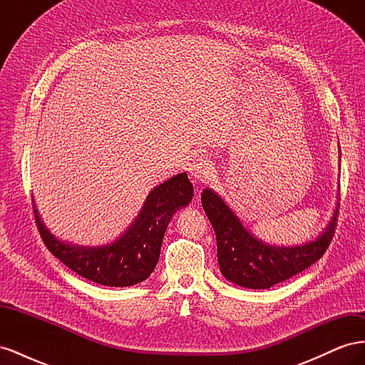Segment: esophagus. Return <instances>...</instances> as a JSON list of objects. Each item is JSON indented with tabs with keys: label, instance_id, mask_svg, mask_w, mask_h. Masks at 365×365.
Wrapping results in <instances>:
<instances>
[{
	"label": "esophagus",
	"instance_id": "obj_1",
	"mask_svg": "<svg viewBox=\"0 0 365 365\" xmlns=\"http://www.w3.org/2000/svg\"><path fill=\"white\" fill-rule=\"evenodd\" d=\"M189 172L192 175V178L195 181H200V182H207L210 178L213 176V164L210 163L208 160H204V158H197L195 160L190 168H189Z\"/></svg>",
	"mask_w": 365,
	"mask_h": 365
}]
</instances>
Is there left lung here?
Here are the masks:
<instances>
[{
	"label": "left lung",
	"mask_w": 365,
	"mask_h": 365,
	"mask_svg": "<svg viewBox=\"0 0 365 365\" xmlns=\"http://www.w3.org/2000/svg\"><path fill=\"white\" fill-rule=\"evenodd\" d=\"M204 212L213 225L220 272L230 282L250 289H268L294 277L323 257L334 239L338 210L315 240L297 247H271L254 237L228 205L210 189L201 195Z\"/></svg>",
	"instance_id": "8db88e82"
}]
</instances>
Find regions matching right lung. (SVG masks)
<instances>
[{
    "instance_id": "obj_1",
    "label": "right lung",
    "mask_w": 365,
    "mask_h": 365,
    "mask_svg": "<svg viewBox=\"0 0 365 365\" xmlns=\"http://www.w3.org/2000/svg\"><path fill=\"white\" fill-rule=\"evenodd\" d=\"M193 197V185L187 173H178L153 189L141 213L123 236L109 245L83 248L63 244L42 224L33 204L36 227L47 250L81 277L114 288L137 284L146 280L160 259L164 231L176 210Z\"/></svg>"
}]
</instances>
